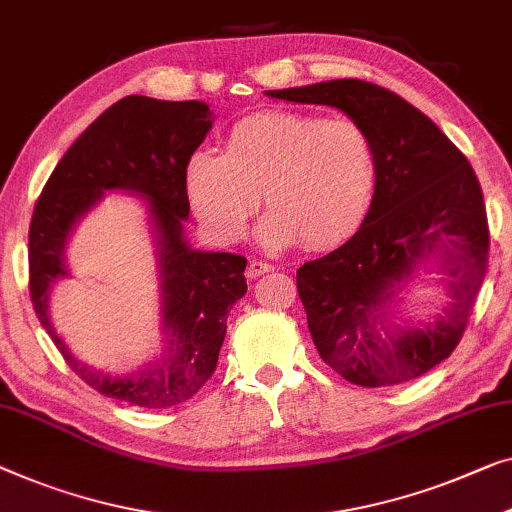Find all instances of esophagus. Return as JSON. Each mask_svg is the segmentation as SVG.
Segmentation results:
<instances>
[{"label":"esophagus","instance_id":"esophagus-1","mask_svg":"<svg viewBox=\"0 0 512 512\" xmlns=\"http://www.w3.org/2000/svg\"><path fill=\"white\" fill-rule=\"evenodd\" d=\"M272 270H274V265H270V263H265V261H251L249 268H247V277H249V279H258V277H261V274L272 272Z\"/></svg>","mask_w":512,"mask_h":512}]
</instances>
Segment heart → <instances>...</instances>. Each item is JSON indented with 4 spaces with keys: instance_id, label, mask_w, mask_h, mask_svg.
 <instances>
[{
    "instance_id": "1",
    "label": "heart",
    "mask_w": 512,
    "mask_h": 512,
    "mask_svg": "<svg viewBox=\"0 0 512 512\" xmlns=\"http://www.w3.org/2000/svg\"><path fill=\"white\" fill-rule=\"evenodd\" d=\"M381 161L351 117L265 113L235 124L224 154L196 150L184 168L191 210L217 242L242 238L258 205L270 207L258 238L272 249L302 240L325 251L346 242L372 212Z\"/></svg>"
}]
</instances>
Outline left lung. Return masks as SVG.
Masks as SVG:
<instances>
[{
  "instance_id": "8db88e82",
  "label": "left lung",
  "mask_w": 512,
  "mask_h": 512,
  "mask_svg": "<svg viewBox=\"0 0 512 512\" xmlns=\"http://www.w3.org/2000/svg\"><path fill=\"white\" fill-rule=\"evenodd\" d=\"M265 94L339 108L372 133L379 150V191L365 224L298 270L318 355L365 388L429 372L462 339L487 272L490 228L471 164L427 115L374 83L342 78ZM427 260L447 302L425 322H404L398 295Z\"/></svg>"
}]
</instances>
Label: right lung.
I'll list each match as a JSON object with an SVG mask.
<instances>
[{
    "label": "right lung",
    "mask_w": 512,
    "mask_h": 512,
    "mask_svg": "<svg viewBox=\"0 0 512 512\" xmlns=\"http://www.w3.org/2000/svg\"><path fill=\"white\" fill-rule=\"evenodd\" d=\"M212 122L203 101L124 96L59 159L29 226V295L41 325L90 388L143 409H168L203 388L217 367L228 309L247 293V258L191 249L182 231L189 217L184 168ZM103 190L143 195L158 240L167 351L164 359L127 377L99 373L73 359L47 316L49 288L68 276V235Z\"/></svg>",
    "instance_id": "obj_1"
}]
</instances>
